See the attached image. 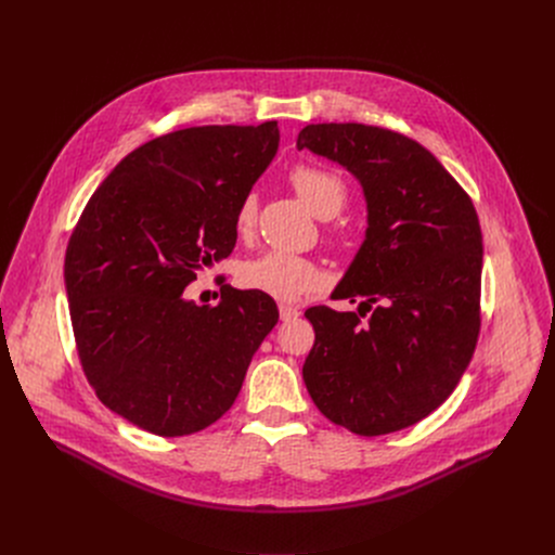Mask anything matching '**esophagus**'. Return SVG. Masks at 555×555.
Here are the masks:
<instances>
[{
  "label": "esophagus",
  "instance_id": "1",
  "mask_svg": "<svg viewBox=\"0 0 555 555\" xmlns=\"http://www.w3.org/2000/svg\"><path fill=\"white\" fill-rule=\"evenodd\" d=\"M279 313H281V321H294L300 315V309L296 305H279Z\"/></svg>",
  "mask_w": 555,
  "mask_h": 555
}]
</instances>
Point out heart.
<instances>
[{
	"mask_svg": "<svg viewBox=\"0 0 555 555\" xmlns=\"http://www.w3.org/2000/svg\"><path fill=\"white\" fill-rule=\"evenodd\" d=\"M289 186L300 197V202L323 219L334 217L347 202V184L345 180L325 167L315 165H296L287 176ZM234 232L240 236H250L257 221V195L248 193L236 204L234 210ZM334 240L336 232L330 230ZM242 287L268 294L276 300H294L313 289L323 287L325 274L319 263L281 250L263 253L255 259L242 263L240 274Z\"/></svg>",
	"mask_w": 555,
	"mask_h": 555,
	"instance_id": "1",
	"label": "heart"
}]
</instances>
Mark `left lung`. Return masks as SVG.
Instances as JSON below:
<instances>
[{
  "label": "left lung",
  "mask_w": 555,
  "mask_h": 555,
  "mask_svg": "<svg viewBox=\"0 0 555 555\" xmlns=\"http://www.w3.org/2000/svg\"><path fill=\"white\" fill-rule=\"evenodd\" d=\"M362 184L366 240L334 298L309 307L313 347L302 379L338 426L377 437L439 409L481 332L483 236L461 184L417 140L362 122L307 125L296 140Z\"/></svg>",
  "instance_id": "1"
}]
</instances>
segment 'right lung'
Masks as SVG:
<instances>
[{"label": "right lung", "instance_id": "obj_1", "mask_svg": "<svg viewBox=\"0 0 555 555\" xmlns=\"http://www.w3.org/2000/svg\"><path fill=\"white\" fill-rule=\"evenodd\" d=\"M279 149L276 120L157 135L107 176L65 250L78 360L99 400L133 426L184 437L217 422L279 321L261 292L215 307L182 292L225 259L234 210Z\"/></svg>", "mask_w": 555, "mask_h": 555}]
</instances>
